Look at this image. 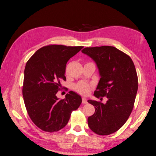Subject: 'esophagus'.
Listing matches in <instances>:
<instances>
[{
  "mask_svg": "<svg viewBox=\"0 0 156 156\" xmlns=\"http://www.w3.org/2000/svg\"><path fill=\"white\" fill-rule=\"evenodd\" d=\"M82 103H83V104H86V103H87V99L86 98H82Z\"/></svg>",
  "mask_w": 156,
  "mask_h": 156,
  "instance_id": "34e87169",
  "label": "esophagus"
}]
</instances>
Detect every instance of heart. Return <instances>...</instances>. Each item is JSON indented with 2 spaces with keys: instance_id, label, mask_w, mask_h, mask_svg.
<instances>
[{
  "instance_id": "b5f03b06",
  "label": "heart",
  "mask_w": 156,
  "mask_h": 156,
  "mask_svg": "<svg viewBox=\"0 0 156 156\" xmlns=\"http://www.w3.org/2000/svg\"><path fill=\"white\" fill-rule=\"evenodd\" d=\"M91 88V85L86 83L85 82H78L74 86V89L76 91L80 94L82 95H87L90 92Z\"/></svg>"
}]
</instances>
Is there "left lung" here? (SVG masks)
<instances>
[{
	"label": "left lung",
	"mask_w": 156,
	"mask_h": 156,
	"mask_svg": "<svg viewBox=\"0 0 156 156\" xmlns=\"http://www.w3.org/2000/svg\"><path fill=\"white\" fill-rule=\"evenodd\" d=\"M96 63L100 80L94 95L107 97L105 103L88 100L95 113L87 118L94 133L109 135L125 125L133 109L138 90V76L133 60L112 46L86 47L82 50Z\"/></svg>",
	"instance_id": "obj_1"
}]
</instances>
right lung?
I'll list each match as a JSON object with an SVG mask.
<instances>
[{
    "mask_svg": "<svg viewBox=\"0 0 156 156\" xmlns=\"http://www.w3.org/2000/svg\"><path fill=\"white\" fill-rule=\"evenodd\" d=\"M83 46L49 45L40 48L27 61L22 94L31 121L43 131L54 133L65 127L72 112L82 103L80 95L70 91L58 99L61 82L66 80V65Z\"/></svg>",
    "mask_w": 156,
    "mask_h": 156,
    "instance_id": "right-lung-1",
    "label": "right lung"
}]
</instances>
